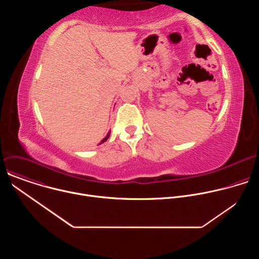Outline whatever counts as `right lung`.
Masks as SVG:
<instances>
[{"label":"right lung","instance_id":"obj_1","mask_svg":"<svg viewBox=\"0 0 259 259\" xmlns=\"http://www.w3.org/2000/svg\"><path fill=\"white\" fill-rule=\"evenodd\" d=\"M109 135H110V131H108V133H107V134H106V136H105V137H104V138H103V139H102V140H101V141H100V142H99V143H98V145H99V144H101V143H103V142H104V141H106V140H107V139H108V137H109Z\"/></svg>","mask_w":259,"mask_h":259}]
</instances>
